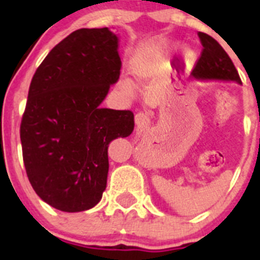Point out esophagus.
<instances>
[{
    "instance_id": "obj_1",
    "label": "esophagus",
    "mask_w": 260,
    "mask_h": 260,
    "mask_svg": "<svg viewBox=\"0 0 260 260\" xmlns=\"http://www.w3.org/2000/svg\"><path fill=\"white\" fill-rule=\"evenodd\" d=\"M135 123L137 131L146 129L147 125L149 124V115L146 113H137L135 117Z\"/></svg>"
}]
</instances>
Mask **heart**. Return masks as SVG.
Listing matches in <instances>:
<instances>
[{
  "label": "heart",
  "instance_id": "b5f03b06",
  "mask_svg": "<svg viewBox=\"0 0 260 260\" xmlns=\"http://www.w3.org/2000/svg\"><path fill=\"white\" fill-rule=\"evenodd\" d=\"M152 69H153V57L152 56L138 57L137 61H136L135 64V74L137 75V77L140 78L147 77V75L152 72ZM123 86H124V89L127 90V93H131V91H132V89H131V86L128 85V84H124Z\"/></svg>",
  "mask_w": 260,
  "mask_h": 260
}]
</instances>
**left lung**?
<instances>
[{
    "mask_svg": "<svg viewBox=\"0 0 260 260\" xmlns=\"http://www.w3.org/2000/svg\"><path fill=\"white\" fill-rule=\"evenodd\" d=\"M203 54L196 62L191 75L193 79L203 81H234L242 84L239 74L233 64L229 55L225 52L219 43L208 34L199 32Z\"/></svg>",
    "mask_w": 260,
    "mask_h": 260,
    "instance_id": "obj_1",
    "label": "left lung"
}]
</instances>
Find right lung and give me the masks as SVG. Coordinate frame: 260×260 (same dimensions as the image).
<instances>
[{"label": "right lung", "mask_w": 260, "mask_h": 260, "mask_svg": "<svg viewBox=\"0 0 260 260\" xmlns=\"http://www.w3.org/2000/svg\"><path fill=\"white\" fill-rule=\"evenodd\" d=\"M119 39L80 28L36 70L20 128L23 164L41 200L65 212L94 208L107 187L108 146L135 128L131 111L101 108L119 79Z\"/></svg>", "instance_id": "add662e5"}]
</instances>
